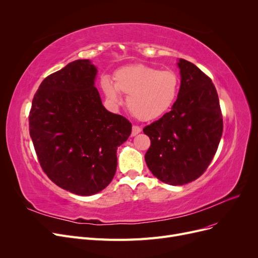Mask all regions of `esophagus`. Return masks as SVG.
Masks as SVG:
<instances>
[{
  "label": "esophagus",
  "instance_id": "1",
  "mask_svg": "<svg viewBox=\"0 0 258 258\" xmlns=\"http://www.w3.org/2000/svg\"><path fill=\"white\" fill-rule=\"evenodd\" d=\"M141 132V127H139L138 125H133V130H132V136H136L139 133Z\"/></svg>",
  "mask_w": 258,
  "mask_h": 258
}]
</instances>
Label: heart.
<instances>
[{"label": "heart", "mask_w": 258, "mask_h": 258, "mask_svg": "<svg viewBox=\"0 0 258 258\" xmlns=\"http://www.w3.org/2000/svg\"><path fill=\"white\" fill-rule=\"evenodd\" d=\"M114 79L103 76L100 81L108 103L118 106L122 102L120 93L128 95V110L143 121L165 115L177 100L180 89V78L174 71H160L143 63L121 68L115 73Z\"/></svg>", "instance_id": "b5f03b06"}]
</instances>
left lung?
<instances>
[{"label":"left lung","instance_id":"1","mask_svg":"<svg viewBox=\"0 0 258 258\" xmlns=\"http://www.w3.org/2000/svg\"><path fill=\"white\" fill-rule=\"evenodd\" d=\"M181 86L171 111L143 128L151 139L147 167L169 185L197 180L212 161L222 138L223 116L211 79L180 58Z\"/></svg>","mask_w":258,"mask_h":258}]
</instances>
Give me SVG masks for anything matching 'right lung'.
<instances>
[{
  "label": "right lung",
  "mask_w": 258,
  "mask_h": 258,
  "mask_svg": "<svg viewBox=\"0 0 258 258\" xmlns=\"http://www.w3.org/2000/svg\"><path fill=\"white\" fill-rule=\"evenodd\" d=\"M97 68L77 59L46 77L29 114L35 152L48 178L64 190L93 196L113 180L117 148L132 123L108 112L95 88Z\"/></svg>",
  "instance_id": "obj_1"
}]
</instances>
